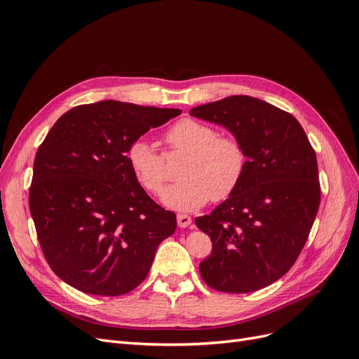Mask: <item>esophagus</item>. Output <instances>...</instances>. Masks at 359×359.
<instances>
[{"label":"esophagus","instance_id":"34e87169","mask_svg":"<svg viewBox=\"0 0 359 359\" xmlns=\"http://www.w3.org/2000/svg\"><path fill=\"white\" fill-rule=\"evenodd\" d=\"M177 223L180 227H187L191 224V217L187 214H178L177 215Z\"/></svg>","mask_w":359,"mask_h":359}]
</instances>
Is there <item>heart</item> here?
Instances as JSON below:
<instances>
[{
	"mask_svg": "<svg viewBox=\"0 0 359 359\" xmlns=\"http://www.w3.org/2000/svg\"><path fill=\"white\" fill-rule=\"evenodd\" d=\"M168 153L180 151L187 158L180 169L181 181L161 194L169 208L191 211L211 198H229L240 186L247 157L244 147L233 136L219 135L208 124L182 118L165 135ZM127 163L137 182L149 193H160L168 180L165 158L145 139H137L127 149Z\"/></svg>",
	"mask_w": 359,
	"mask_h": 359,
	"instance_id": "b5f03b06",
	"label": "heart"
}]
</instances>
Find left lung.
<instances>
[{"instance_id": "1", "label": "left lung", "mask_w": 359, "mask_h": 359, "mask_svg": "<svg viewBox=\"0 0 359 359\" xmlns=\"http://www.w3.org/2000/svg\"><path fill=\"white\" fill-rule=\"evenodd\" d=\"M191 116L220 124L244 147L238 189L194 223L212 241L199 271L210 287L255 292L295 264L320 203L316 153L297 118L250 95L193 107Z\"/></svg>"}]
</instances>
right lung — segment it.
<instances>
[{
  "instance_id": "obj_1",
  "label": "right lung",
  "mask_w": 359,
  "mask_h": 359,
  "mask_svg": "<svg viewBox=\"0 0 359 359\" xmlns=\"http://www.w3.org/2000/svg\"><path fill=\"white\" fill-rule=\"evenodd\" d=\"M180 109L116 100L76 106L37 149L29 212L49 266L81 292L118 297L149 273L177 215L151 199L127 149Z\"/></svg>"
}]
</instances>
